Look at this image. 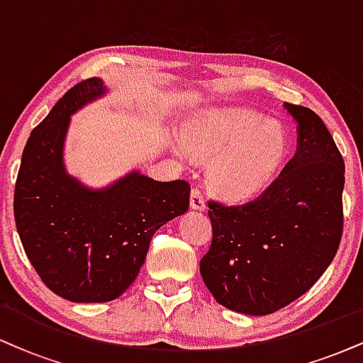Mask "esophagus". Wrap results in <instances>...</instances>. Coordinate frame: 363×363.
Instances as JSON below:
<instances>
[{
  "instance_id": "esophagus-1",
  "label": "esophagus",
  "mask_w": 363,
  "mask_h": 363,
  "mask_svg": "<svg viewBox=\"0 0 363 363\" xmlns=\"http://www.w3.org/2000/svg\"><path fill=\"white\" fill-rule=\"evenodd\" d=\"M189 205H191V208H193V210H198V211H205L206 210V203H205V198H203L201 191H199V189L191 191Z\"/></svg>"
}]
</instances>
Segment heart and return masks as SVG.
Listing matches in <instances>:
<instances>
[{"label":"heart","mask_w":363,"mask_h":363,"mask_svg":"<svg viewBox=\"0 0 363 363\" xmlns=\"http://www.w3.org/2000/svg\"><path fill=\"white\" fill-rule=\"evenodd\" d=\"M289 136L278 121L247 107L198 112L182 129L174 152L211 162V189L228 201H244L264 189L285 160Z\"/></svg>","instance_id":"heart-1"}]
</instances>
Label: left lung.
I'll list each match as a JSON object with an SVG mask.
<instances>
[{
  "label": "left lung",
  "mask_w": 363,
  "mask_h": 363,
  "mask_svg": "<svg viewBox=\"0 0 363 363\" xmlns=\"http://www.w3.org/2000/svg\"><path fill=\"white\" fill-rule=\"evenodd\" d=\"M297 152L268 189L242 206L210 201V251L199 262L215 301L266 315L297 301L335 259L343 234L345 162L323 119L283 104Z\"/></svg>",
  "instance_id": "8db88e82"
}]
</instances>
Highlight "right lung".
Segmentation results:
<instances>
[{
	"mask_svg": "<svg viewBox=\"0 0 363 363\" xmlns=\"http://www.w3.org/2000/svg\"><path fill=\"white\" fill-rule=\"evenodd\" d=\"M109 94L102 78L69 89L30 133L15 186L16 230L40 280L72 302H109L135 281L150 240L189 208L186 181L131 170L104 187L72 176L65 145L72 116Z\"/></svg>",
	"mask_w": 363,
	"mask_h": 363,
	"instance_id": "add662e5",
	"label": "right lung"
}]
</instances>
